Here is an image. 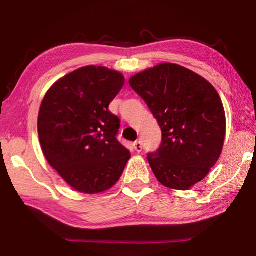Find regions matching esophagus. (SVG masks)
Segmentation results:
<instances>
[{"label": "esophagus", "mask_w": 256, "mask_h": 256, "mask_svg": "<svg viewBox=\"0 0 256 256\" xmlns=\"http://www.w3.org/2000/svg\"><path fill=\"white\" fill-rule=\"evenodd\" d=\"M133 146H134V149H136V152H141V151H142V142L140 140L134 142Z\"/></svg>", "instance_id": "obj_1"}]
</instances>
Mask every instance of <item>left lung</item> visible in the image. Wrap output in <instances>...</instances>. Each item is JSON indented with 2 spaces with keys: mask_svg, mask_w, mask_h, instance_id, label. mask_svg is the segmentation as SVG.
Segmentation results:
<instances>
[{
  "mask_svg": "<svg viewBox=\"0 0 256 256\" xmlns=\"http://www.w3.org/2000/svg\"><path fill=\"white\" fill-rule=\"evenodd\" d=\"M128 84L162 128V146L148 154L156 178L168 188H193L224 148L226 114L219 94L204 78L174 63L138 72Z\"/></svg>",
  "mask_w": 256,
  "mask_h": 256,
  "instance_id": "8db88e82",
  "label": "left lung"
}]
</instances>
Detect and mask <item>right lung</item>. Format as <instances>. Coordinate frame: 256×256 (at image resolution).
Segmentation results:
<instances>
[{"instance_id": "right-lung-1", "label": "right lung", "mask_w": 256, "mask_h": 256, "mask_svg": "<svg viewBox=\"0 0 256 256\" xmlns=\"http://www.w3.org/2000/svg\"><path fill=\"white\" fill-rule=\"evenodd\" d=\"M124 81L118 71L88 66L60 78L42 99L37 122L42 154L78 192L112 188L131 158L116 140L120 120L108 110Z\"/></svg>"}]
</instances>
